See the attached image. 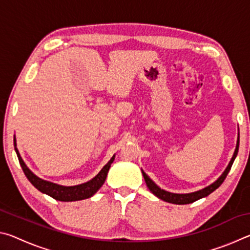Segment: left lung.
Wrapping results in <instances>:
<instances>
[{"label": "left lung", "instance_id": "obj_1", "mask_svg": "<svg viewBox=\"0 0 250 250\" xmlns=\"http://www.w3.org/2000/svg\"><path fill=\"white\" fill-rule=\"evenodd\" d=\"M238 147H239V135H238V140H237V146H236V150L234 152V155H232V158L230 160L229 164H228V167H226L225 172L223 173L222 176L219 177V179L214 182L213 184H210L209 186H207V188L201 189V191H197V192H194V193H189V194H174V193H170V192H167L164 191V189H161L158 185H156L153 181H152L149 176H147L145 172L142 171V174L143 177H145L146 180V186L149 188L150 191L154 194L155 196H158L161 200L168 202V203H172V204H179V205H183V204H189V203H193L197 200H200L202 197H205L207 195H209L210 193H213L215 189L218 188L219 186L222 185V183L224 181H225L226 176L228 174V172L230 171L232 163H234V160L236 158L237 153H238Z\"/></svg>", "mask_w": 250, "mask_h": 250}]
</instances>
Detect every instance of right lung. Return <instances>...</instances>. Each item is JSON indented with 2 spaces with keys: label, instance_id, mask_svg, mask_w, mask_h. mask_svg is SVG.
Masks as SVG:
<instances>
[{
  "label": "right lung",
  "instance_id": "right-lung-1",
  "mask_svg": "<svg viewBox=\"0 0 250 250\" xmlns=\"http://www.w3.org/2000/svg\"><path fill=\"white\" fill-rule=\"evenodd\" d=\"M14 146H15V151H16V154H18L21 167H22L24 174L26 175L28 181L31 182V183L42 193L47 194V195L55 198V200L62 201V202L80 201V200H84V198L91 197L94 195V194L98 191V189L104 183L110 166H111V163L113 162V159H115V156H112L111 160H110L109 162L103 167V170H101L98 174L94 177V179L90 180L89 182H87V183L76 185V186H62V185L54 184V183H50V182L42 180L40 177H37L35 174H33V173L29 171V168L25 166L24 161L22 160V158H21L19 151L16 149L15 139H14Z\"/></svg>",
  "mask_w": 250,
  "mask_h": 250
}]
</instances>
